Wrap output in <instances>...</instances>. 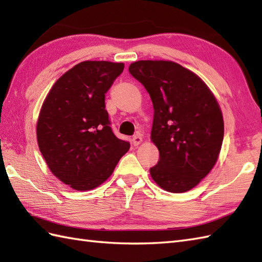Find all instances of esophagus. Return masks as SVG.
<instances>
[{
    "label": "esophagus",
    "instance_id": "obj_1",
    "mask_svg": "<svg viewBox=\"0 0 262 262\" xmlns=\"http://www.w3.org/2000/svg\"><path fill=\"white\" fill-rule=\"evenodd\" d=\"M142 141H143V138H142L141 135H135L134 137H133L132 143H133V145H134V146H138L142 143Z\"/></svg>",
    "mask_w": 262,
    "mask_h": 262
}]
</instances>
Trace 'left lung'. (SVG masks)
I'll list each match as a JSON object with an SVG mask.
<instances>
[{
    "label": "left lung",
    "mask_w": 262,
    "mask_h": 262,
    "mask_svg": "<svg viewBox=\"0 0 262 262\" xmlns=\"http://www.w3.org/2000/svg\"><path fill=\"white\" fill-rule=\"evenodd\" d=\"M128 71L153 103L151 138L160 153L149 169L153 180L169 192L190 190L219 158L224 137L219 103L196 74L174 62L138 60Z\"/></svg>",
    "instance_id": "obj_1"
}]
</instances>
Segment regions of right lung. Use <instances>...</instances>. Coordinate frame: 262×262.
Segmentation results:
<instances>
[{
  "instance_id": "right-lung-1",
  "label": "right lung",
  "mask_w": 262,
  "mask_h": 262,
  "mask_svg": "<svg viewBox=\"0 0 262 262\" xmlns=\"http://www.w3.org/2000/svg\"><path fill=\"white\" fill-rule=\"evenodd\" d=\"M122 63L86 60L56 81L39 114L37 141L48 168L75 190H90L113 173L130 144L116 137L104 94Z\"/></svg>"
}]
</instances>
